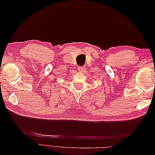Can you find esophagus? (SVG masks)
<instances>
[{"label": "esophagus", "mask_w": 155, "mask_h": 155, "mask_svg": "<svg viewBox=\"0 0 155 155\" xmlns=\"http://www.w3.org/2000/svg\"><path fill=\"white\" fill-rule=\"evenodd\" d=\"M78 70H79V72H83L85 71V68L84 67H82V66H79V67H78Z\"/></svg>", "instance_id": "1"}]
</instances>
